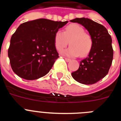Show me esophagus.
<instances>
[{"label": "esophagus", "mask_w": 121, "mask_h": 121, "mask_svg": "<svg viewBox=\"0 0 121 121\" xmlns=\"http://www.w3.org/2000/svg\"><path fill=\"white\" fill-rule=\"evenodd\" d=\"M65 61L67 62L71 61V59H68V58H66V57H65Z\"/></svg>", "instance_id": "esophagus-1"}]
</instances>
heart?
I'll list each match as a JSON object with an SVG mask.
<instances>
[{"label":"heart","mask_w":121,"mask_h":121,"mask_svg":"<svg viewBox=\"0 0 121 121\" xmlns=\"http://www.w3.org/2000/svg\"><path fill=\"white\" fill-rule=\"evenodd\" d=\"M70 47L60 52V54L68 57L85 56L90 52L93 45L90 35L84 32L79 25L72 23L67 26L64 32L56 31L54 36V45L58 51H61L68 44Z\"/></svg>","instance_id":"b5f03b06"}]
</instances>
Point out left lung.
<instances>
[{
	"instance_id": "obj_1",
	"label": "left lung",
	"mask_w": 121,
	"mask_h": 121,
	"mask_svg": "<svg viewBox=\"0 0 121 121\" xmlns=\"http://www.w3.org/2000/svg\"><path fill=\"white\" fill-rule=\"evenodd\" d=\"M70 22L84 26L93 40L88 56L80 62L79 68L71 75L81 84H95L107 74L112 65L113 57L112 37L105 26L88 18H76Z\"/></svg>"
}]
</instances>
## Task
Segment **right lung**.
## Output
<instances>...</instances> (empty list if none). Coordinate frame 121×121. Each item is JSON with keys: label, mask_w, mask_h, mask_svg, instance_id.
<instances>
[{"label": "right lung", "mask_w": 121, "mask_h": 121, "mask_svg": "<svg viewBox=\"0 0 121 121\" xmlns=\"http://www.w3.org/2000/svg\"><path fill=\"white\" fill-rule=\"evenodd\" d=\"M68 22L39 19L20 25L8 51L14 73L26 80L46 75L59 57L54 45L56 33Z\"/></svg>", "instance_id": "right-lung-1"}]
</instances>
